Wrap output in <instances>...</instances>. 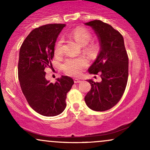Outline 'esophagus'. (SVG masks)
I'll return each instance as SVG.
<instances>
[{"instance_id": "esophagus-1", "label": "esophagus", "mask_w": 150, "mask_h": 150, "mask_svg": "<svg viewBox=\"0 0 150 150\" xmlns=\"http://www.w3.org/2000/svg\"><path fill=\"white\" fill-rule=\"evenodd\" d=\"M81 82V80H79V79H74V82H75V83H79V82Z\"/></svg>"}]
</instances>
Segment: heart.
Listing matches in <instances>:
<instances>
[{"mask_svg":"<svg viewBox=\"0 0 150 150\" xmlns=\"http://www.w3.org/2000/svg\"><path fill=\"white\" fill-rule=\"evenodd\" d=\"M68 35L75 39L80 45L83 46V51L91 57H96L98 56L101 50L99 43L90 42L92 39V34L87 29L83 27H76L72 29L68 32ZM63 39H60L56 42L54 46L55 56L59 57L63 53ZM88 65L86 58L83 57L70 58L65 60L62 68L68 75L77 76L81 73L82 69Z\"/></svg>","mask_w":150,"mask_h":150,"instance_id":"1","label":"heart"}]
</instances>
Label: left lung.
<instances>
[{
  "mask_svg": "<svg viewBox=\"0 0 150 150\" xmlns=\"http://www.w3.org/2000/svg\"><path fill=\"white\" fill-rule=\"evenodd\" d=\"M85 25L94 29L101 46L99 54L88 71L101 74V81L88 80L92 87L85 101L91 109L104 111L118 104L125 92L128 78V56L123 37L118 31L101 20Z\"/></svg>",
  "mask_w": 150,
  "mask_h": 150,
  "instance_id": "left-lung-1",
  "label": "left lung"
}]
</instances>
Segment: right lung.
<instances>
[{
	"label": "right lung",
	"instance_id": "right-lung-1",
	"mask_svg": "<svg viewBox=\"0 0 150 150\" xmlns=\"http://www.w3.org/2000/svg\"><path fill=\"white\" fill-rule=\"evenodd\" d=\"M65 26L49 24L34 29L20 49L18 78L22 93L32 109L44 116H57L64 111L67 93L74 84L68 76L50 82L44 71L52 68L55 43Z\"/></svg>",
	"mask_w": 150,
	"mask_h": 150
}]
</instances>
